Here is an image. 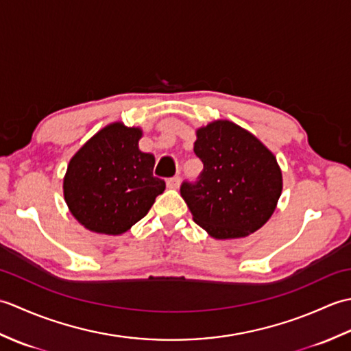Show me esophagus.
I'll use <instances>...</instances> for the list:
<instances>
[{"instance_id":"obj_1","label":"esophagus","mask_w":351,"mask_h":351,"mask_svg":"<svg viewBox=\"0 0 351 351\" xmlns=\"http://www.w3.org/2000/svg\"><path fill=\"white\" fill-rule=\"evenodd\" d=\"M181 184V178L180 176H173V178H169L167 180V187L169 189H178Z\"/></svg>"}]
</instances>
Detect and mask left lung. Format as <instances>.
<instances>
[{
    "mask_svg": "<svg viewBox=\"0 0 351 351\" xmlns=\"http://www.w3.org/2000/svg\"><path fill=\"white\" fill-rule=\"evenodd\" d=\"M195 154L204 162L181 196L200 228L217 240L243 238L271 217L282 193L276 156L241 126L215 121L196 131Z\"/></svg>",
    "mask_w": 351,
    "mask_h": 351,
    "instance_id": "left-lung-1",
    "label": "left lung"
}]
</instances>
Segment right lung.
<instances>
[{"instance_id":"obj_1","label":"right lung","mask_w":351,"mask_h":351,"mask_svg":"<svg viewBox=\"0 0 351 351\" xmlns=\"http://www.w3.org/2000/svg\"><path fill=\"white\" fill-rule=\"evenodd\" d=\"M140 138V128L110 123L71 158L63 180L64 200L73 217L92 232H126L166 189V182L154 176V155L138 149Z\"/></svg>"}]
</instances>
